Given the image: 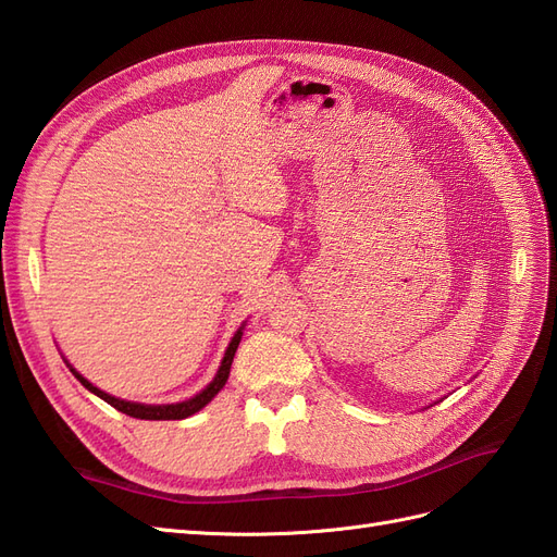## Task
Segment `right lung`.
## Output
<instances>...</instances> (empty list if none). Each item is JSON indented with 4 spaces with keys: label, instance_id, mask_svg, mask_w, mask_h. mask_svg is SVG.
Segmentation results:
<instances>
[{
    "label": "right lung",
    "instance_id": "right-lung-1",
    "mask_svg": "<svg viewBox=\"0 0 557 557\" xmlns=\"http://www.w3.org/2000/svg\"><path fill=\"white\" fill-rule=\"evenodd\" d=\"M239 342H242V330H239L237 334H234V339L230 342V346H227V350H225V358H223V362H221V369H218L215 379H213L199 395H195L193 399H185V401H181V404H160V407H148V404L125 401V399H117V397L107 395L104 391H99V387H95L88 379H83V376L76 372V369H72V374H74L83 385H86L90 393H95L97 397H102L107 404H111L113 409L123 411V413H127V416H132V418H141V420H181V418H188V416L197 413L199 409H205L207 404H209L218 393H221V387L225 385V381H227V376H230V367H232L234 352H237Z\"/></svg>",
    "mask_w": 557,
    "mask_h": 557
}]
</instances>
